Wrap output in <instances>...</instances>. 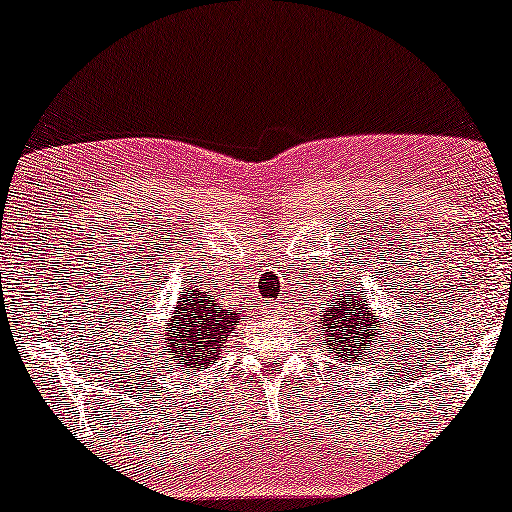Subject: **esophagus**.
Returning a JSON list of instances; mask_svg holds the SVG:
<instances>
[{"label":"esophagus","instance_id":"1","mask_svg":"<svg viewBox=\"0 0 512 512\" xmlns=\"http://www.w3.org/2000/svg\"><path fill=\"white\" fill-rule=\"evenodd\" d=\"M264 315L281 317L283 315V303H279V300H267V303H264Z\"/></svg>","mask_w":512,"mask_h":512}]
</instances>
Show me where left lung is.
I'll return each instance as SVG.
<instances>
[{"mask_svg": "<svg viewBox=\"0 0 512 512\" xmlns=\"http://www.w3.org/2000/svg\"><path fill=\"white\" fill-rule=\"evenodd\" d=\"M324 346L331 353L343 357V362H360L362 357L372 355L381 338L379 312L367 305V295L362 286H348L336 293L329 307L319 315Z\"/></svg>", "mask_w": 512, "mask_h": 512, "instance_id": "obj_1", "label": "left lung"}]
</instances>
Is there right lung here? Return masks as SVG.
I'll use <instances>...</instances> for the list:
<instances>
[{
  "instance_id": "obj_1",
  "label": "right lung",
  "mask_w": 512,
  "mask_h": 512,
  "mask_svg": "<svg viewBox=\"0 0 512 512\" xmlns=\"http://www.w3.org/2000/svg\"><path fill=\"white\" fill-rule=\"evenodd\" d=\"M240 319L243 315L221 305L217 295L190 286L181 291L166 324L164 353L171 355L178 369L202 372L221 355V346L236 331Z\"/></svg>"
}]
</instances>
